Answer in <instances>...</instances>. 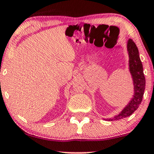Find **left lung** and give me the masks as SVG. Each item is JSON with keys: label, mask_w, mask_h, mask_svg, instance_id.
I'll return each instance as SVG.
<instances>
[{"label": "left lung", "mask_w": 154, "mask_h": 154, "mask_svg": "<svg viewBox=\"0 0 154 154\" xmlns=\"http://www.w3.org/2000/svg\"><path fill=\"white\" fill-rule=\"evenodd\" d=\"M128 51L130 57V71L131 73L134 84V95L126 107L119 115L114 116L112 119H108L109 121L119 120L130 116L134 111L137 109L142 101L144 94L146 79L143 74V68L139 56L138 49L135 43L131 39H129L128 43Z\"/></svg>", "instance_id": "1"}]
</instances>
